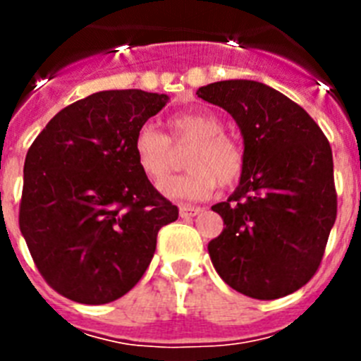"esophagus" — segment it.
Here are the masks:
<instances>
[{"label": "esophagus", "mask_w": 361, "mask_h": 361, "mask_svg": "<svg viewBox=\"0 0 361 361\" xmlns=\"http://www.w3.org/2000/svg\"><path fill=\"white\" fill-rule=\"evenodd\" d=\"M200 212H202V208H199V206H180V208H178L180 216H195L199 215Z\"/></svg>", "instance_id": "34e87169"}]
</instances>
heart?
<instances>
[{
    "label": "heart",
    "instance_id": "obj_1",
    "mask_svg": "<svg viewBox=\"0 0 361 361\" xmlns=\"http://www.w3.org/2000/svg\"><path fill=\"white\" fill-rule=\"evenodd\" d=\"M171 141L175 145L193 142L186 157L190 171L166 178L159 190L162 195L177 202L208 199L216 184L231 186L244 170L242 148L224 135V123L208 110H193L175 114L168 119ZM133 155L139 170L159 183L170 173L173 166V148L170 139L152 124L137 130L133 139Z\"/></svg>",
    "mask_w": 361,
    "mask_h": 361
}]
</instances>
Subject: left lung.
<instances>
[{
    "instance_id": "left-lung-1",
    "label": "left lung",
    "mask_w": 361,
    "mask_h": 361,
    "mask_svg": "<svg viewBox=\"0 0 361 361\" xmlns=\"http://www.w3.org/2000/svg\"><path fill=\"white\" fill-rule=\"evenodd\" d=\"M197 95L235 119L244 170L226 202V228L208 244L229 288L257 300L291 295L311 280L336 220L333 152L302 106L258 81L229 79Z\"/></svg>"
}]
</instances>
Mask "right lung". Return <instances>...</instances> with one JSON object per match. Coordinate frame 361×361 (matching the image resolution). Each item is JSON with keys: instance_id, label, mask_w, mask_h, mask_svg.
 Returning a JSON list of instances; mask_svg holds the SVG:
<instances>
[{"instance_id": "1", "label": "right lung", "mask_w": 361, "mask_h": 361, "mask_svg": "<svg viewBox=\"0 0 361 361\" xmlns=\"http://www.w3.org/2000/svg\"><path fill=\"white\" fill-rule=\"evenodd\" d=\"M170 97L104 90L50 119L25 159L19 229L44 280L79 304L114 302L152 262L177 206L137 166L133 139Z\"/></svg>"}]
</instances>
